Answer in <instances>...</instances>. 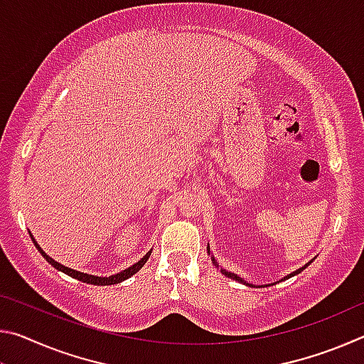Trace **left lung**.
Instances as JSON below:
<instances>
[{
	"label": "left lung",
	"instance_id": "8db88e82",
	"mask_svg": "<svg viewBox=\"0 0 364 364\" xmlns=\"http://www.w3.org/2000/svg\"><path fill=\"white\" fill-rule=\"evenodd\" d=\"M207 252H208V254H210V250H208V247H207ZM212 260H213V263H215V258L212 257ZM308 267V264H305V267H301L300 269H297V271H294V273L292 274H289L287 276V278H292V276H295V274H299L300 273V271H304L305 268ZM221 271H223V274H226L228 276V278H231V279H236V281H241V282H244V279H241V278H237V276L236 274H234V273H228V271H225V269H221ZM286 278V279H287ZM244 284H245V282H244Z\"/></svg>",
	"mask_w": 364,
	"mask_h": 364
}]
</instances>
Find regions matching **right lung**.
<instances>
[{"mask_svg": "<svg viewBox=\"0 0 364 364\" xmlns=\"http://www.w3.org/2000/svg\"><path fill=\"white\" fill-rule=\"evenodd\" d=\"M32 239H33V237H32ZM33 242H35V241H33ZM35 245H36V249L40 250V254L46 258L48 263H51L53 267L56 268V269L63 271V273L69 274V276H72V278H75V279H78V281L86 282V284H96V286H112V284H119V282L125 281V279H128V278H132V276H133L134 273H138V271L144 267V263L147 262V258H149V255H151V252H147V254H146L143 258H141V260H139L138 263H134L133 267H130V268L123 269L122 273L114 274V276H109V278H100V276H91V274H86V273H80V271H75V269H70V268L64 267V264L58 263L56 260H53L51 257L46 255L45 252L41 250V247H40L38 244L35 242Z\"/></svg>", "mask_w": 364, "mask_h": 364, "instance_id": "add662e5", "label": "right lung"}]
</instances>
